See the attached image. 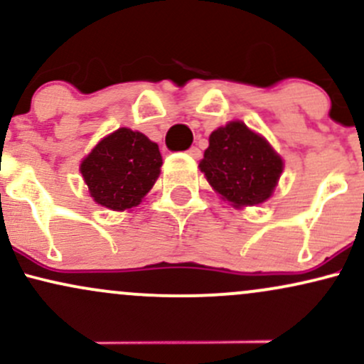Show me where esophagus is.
I'll use <instances>...</instances> for the list:
<instances>
[{
  "instance_id": "obj_1",
  "label": "esophagus",
  "mask_w": 364,
  "mask_h": 364,
  "mask_svg": "<svg viewBox=\"0 0 364 364\" xmlns=\"http://www.w3.org/2000/svg\"><path fill=\"white\" fill-rule=\"evenodd\" d=\"M188 154H190V156L193 157V159H200V157H202V150H200L198 147H191L190 150H188Z\"/></svg>"
}]
</instances>
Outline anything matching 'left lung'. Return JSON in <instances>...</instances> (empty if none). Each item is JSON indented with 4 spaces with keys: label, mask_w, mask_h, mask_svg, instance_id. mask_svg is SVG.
I'll use <instances>...</instances> for the list:
<instances>
[{
    "label": "left lung",
    "mask_w": 364,
    "mask_h": 364,
    "mask_svg": "<svg viewBox=\"0 0 364 364\" xmlns=\"http://www.w3.org/2000/svg\"><path fill=\"white\" fill-rule=\"evenodd\" d=\"M200 171L232 207H252L272 196L284 162L262 135L243 121H229L208 136Z\"/></svg>",
    "instance_id": "left-lung-1"
}]
</instances>
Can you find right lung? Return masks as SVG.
Returning <instances> with one entry per match:
<instances>
[{
    "label": "right lung",
    "instance_id": "right-lung-1",
    "mask_svg": "<svg viewBox=\"0 0 364 364\" xmlns=\"http://www.w3.org/2000/svg\"><path fill=\"white\" fill-rule=\"evenodd\" d=\"M156 141L144 133L119 128L92 149L80 173L94 202L109 210H129L141 202L161 174Z\"/></svg>",
    "mask_w": 364,
    "mask_h": 364
}]
</instances>
